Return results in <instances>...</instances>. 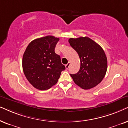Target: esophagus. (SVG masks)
<instances>
[{
    "label": "esophagus",
    "instance_id": "1",
    "mask_svg": "<svg viewBox=\"0 0 128 128\" xmlns=\"http://www.w3.org/2000/svg\"><path fill=\"white\" fill-rule=\"evenodd\" d=\"M70 62H68L67 64L66 65V68L67 69V70L68 69V68H69V67H70Z\"/></svg>",
    "mask_w": 128,
    "mask_h": 128
}]
</instances>
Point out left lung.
<instances>
[{
  "instance_id": "1",
  "label": "left lung",
  "mask_w": 128,
  "mask_h": 128,
  "mask_svg": "<svg viewBox=\"0 0 128 128\" xmlns=\"http://www.w3.org/2000/svg\"><path fill=\"white\" fill-rule=\"evenodd\" d=\"M70 44L78 54L80 68L76 74H71L76 84L84 90L92 88L100 84L107 70V58L102 48L88 37L70 38Z\"/></svg>"
}]
</instances>
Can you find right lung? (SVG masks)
<instances>
[{
  "label": "right lung",
  "mask_w": 128,
  "mask_h": 128,
  "mask_svg": "<svg viewBox=\"0 0 128 128\" xmlns=\"http://www.w3.org/2000/svg\"><path fill=\"white\" fill-rule=\"evenodd\" d=\"M59 38L52 36L31 42L24 52L22 66L28 82L36 89L48 90L57 82L66 69L60 56L54 52Z\"/></svg>",
  "instance_id": "add662e5"
}]
</instances>
